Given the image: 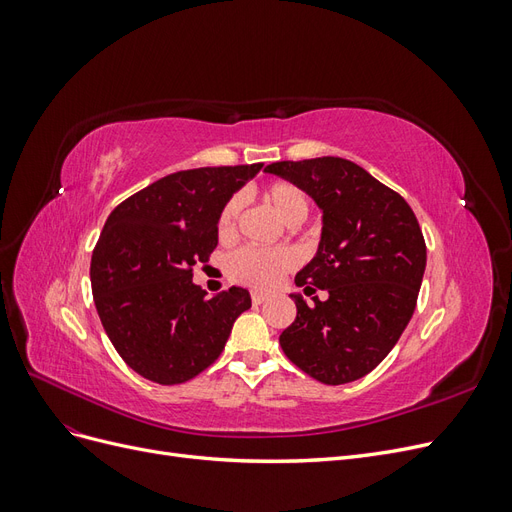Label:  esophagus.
<instances>
[{
	"label": "esophagus",
	"mask_w": 512,
	"mask_h": 512,
	"mask_svg": "<svg viewBox=\"0 0 512 512\" xmlns=\"http://www.w3.org/2000/svg\"><path fill=\"white\" fill-rule=\"evenodd\" d=\"M267 301V294L265 292H252V303L254 305H260V303H265Z\"/></svg>",
	"instance_id": "esophagus-1"
}]
</instances>
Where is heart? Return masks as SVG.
Segmentation results:
<instances>
[{
	"instance_id": "b5f03b06",
	"label": "heart",
	"mask_w": 512,
	"mask_h": 512,
	"mask_svg": "<svg viewBox=\"0 0 512 512\" xmlns=\"http://www.w3.org/2000/svg\"><path fill=\"white\" fill-rule=\"evenodd\" d=\"M262 198H265V203L290 226H297L307 218L309 203L299 185L288 183V181L269 183L267 188L262 190ZM239 209H241L239 198H230L222 207L218 215V237L222 241L235 237ZM297 262L299 258L290 250V247L262 250V247L247 245V247H241V250H237L235 254H230L226 267H228V275L235 282L258 288V290H267L280 282L288 271L297 267Z\"/></svg>"
}]
</instances>
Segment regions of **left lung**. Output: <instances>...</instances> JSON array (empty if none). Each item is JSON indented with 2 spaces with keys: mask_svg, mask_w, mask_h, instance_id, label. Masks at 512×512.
I'll return each mask as SVG.
<instances>
[{
  "mask_svg": "<svg viewBox=\"0 0 512 512\" xmlns=\"http://www.w3.org/2000/svg\"><path fill=\"white\" fill-rule=\"evenodd\" d=\"M267 173L299 185L322 209L318 252L294 277L297 318L280 335L288 359L324 384L367 376L393 350L414 314L427 247L410 205L344 158L273 162Z\"/></svg>",
  "mask_w": 512,
  "mask_h": 512,
  "instance_id": "8db88e82",
  "label": "left lung"
}]
</instances>
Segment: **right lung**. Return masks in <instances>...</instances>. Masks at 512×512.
I'll list each match as a JSON object with an SVG mask.
<instances>
[{
	"label": "right lung",
	"instance_id": "1",
	"mask_svg": "<svg viewBox=\"0 0 512 512\" xmlns=\"http://www.w3.org/2000/svg\"><path fill=\"white\" fill-rule=\"evenodd\" d=\"M260 168L179 170L108 215L91 254V292L108 339L136 374L166 386L196 378L252 307L237 286L207 299L192 275L218 247L222 207Z\"/></svg>",
	"mask_w": 512,
	"mask_h": 512
}]
</instances>
